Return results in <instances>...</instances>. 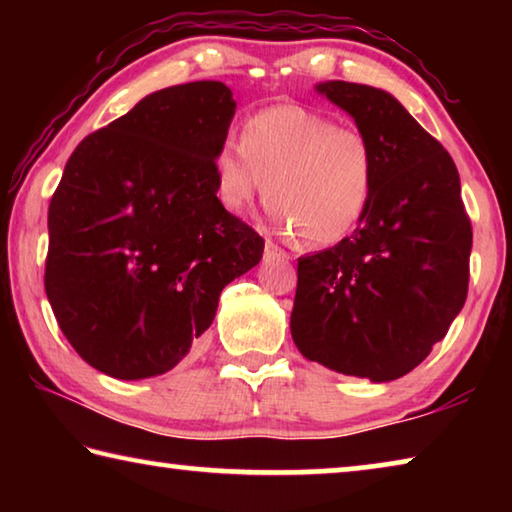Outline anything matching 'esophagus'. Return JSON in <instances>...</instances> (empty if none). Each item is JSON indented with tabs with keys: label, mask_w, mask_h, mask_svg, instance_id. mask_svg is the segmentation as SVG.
<instances>
[{
	"label": "esophagus",
	"mask_w": 512,
	"mask_h": 512,
	"mask_svg": "<svg viewBox=\"0 0 512 512\" xmlns=\"http://www.w3.org/2000/svg\"><path fill=\"white\" fill-rule=\"evenodd\" d=\"M264 259H266V262H271V259H282V262H287L289 253H287V250H282L280 246H277L275 241L266 239V244H264Z\"/></svg>",
	"instance_id": "34e87169"
}]
</instances>
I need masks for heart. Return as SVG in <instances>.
Listing matches in <instances>:
<instances>
[{
	"label": "heart",
	"mask_w": 512,
	"mask_h": 512,
	"mask_svg": "<svg viewBox=\"0 0 512 512\" xmlns=\"http://www.w3.org/2000/svg\"><path fill=\"white\" fill-rule=\"evenodd\" d=\"M379 158L359 128L302 106H271L214 158L216 196L241 214L264 192L275 223L311 248L336 246L354 232L375 198Z\"/></svg>",
	"instance_id": "b5f03b06"
}]
</instances>
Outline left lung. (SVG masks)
I'll return each instance as SVG.
<instances>
[{"label":"left lung","instance_id":"8db88e82","mask_svg":"<svg viewBox=\"0 0 512 512\" xmlns=\"http://www.w3.org/2000/svg\"><path fill=\"white\" fill-rule=\"evenodd\" d=\"M379 158L375 198L341 244L298 259L291 336L302 357L343 375L391 381L445 339L470 284L472 223L443 144L400 101L327 81Z\"/></svg>","mask_w":512,"mask_h":512}]
</instances>
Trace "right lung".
I'll return each mask as SVG.
<instances>
[{
    "instance_id": "1",
    "label": "right lung",
    "mask_w": 512,
    "mask_h": 512,
    "mask_svg": "<svg viewBox=\"0 0 512 512\" xmlns=\"http://www.w3.org/2000/svg\"><path fill=\"white\" fill-rule=\"evenodd\" d=\"M237 101L221 81L171 85L90 133L49 203L45 291L69 345L117 379L198 348L225 284L264 239L216 198Z\"/></svg>"
}]
</instances>
